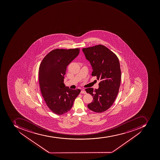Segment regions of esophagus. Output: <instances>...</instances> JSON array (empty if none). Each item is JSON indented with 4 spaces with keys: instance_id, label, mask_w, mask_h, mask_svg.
Returning a JSON list of instances; mask_svg holds the SVG:
<instances>
[{
    "instance_id": "1",
    "label": "esophagus",
    "mask_w": 160,
    "mask_h": 160,
    "mask_svg": "<svg viewBox=\"0 0 160 160\" xmlns=\"http://www.w3.org/2000/svg\"><path fill=\"white\" fill-rule=\"evenodd\" d=\"M81 94H86V92L84 90H82L81 91Z\"/></svg>"
}]
</instances>
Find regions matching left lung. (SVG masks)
<instances>
[{
    "label": "left lung",
    "instance_id": "1",
    "mask_svg": "<svg viewBox=\"0 0 160 160\" xmlns=\"http://www.w3.org/2000/svg\"><path fill=\"white\" fill-rule=\"evenodd\" d=\"M82 51L92 66V75L101 81L98 89H86L93 98L87 106L91 110L101 113L113 105L119 92L121 77L119 59L102 45L83 48Z\"/></svg>",
    "mask_w": 160,
    "mask_h": 160
}]
</instances>
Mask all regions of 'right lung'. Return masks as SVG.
<instances>
[{
  "mask_svg": "<svg viewBox=\"0 0 160 160\" xmlns=\"http://www.w3.org/2000/svg\"><path fill=\"white\" fill-rule=\"evenodd\" d=\"M79 48L53 50L42 60L39 69V81L45 102L58 115L70 110L80 89L72 90L64 83L67 66L79 53Z\"/></svg>",
  "mask_w": 160,
  "mask_h": 160,
  "instance_id": "1",
  "label": "right lung"
}]
</instances>
